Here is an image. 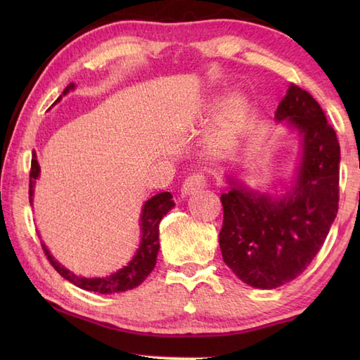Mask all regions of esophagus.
Wrapping results in <instances>:
<instances>
[{
    "mask_svg": "<svg viewBox=\"0 0 360 360\" xmlns=\"http://www.w3.org/2000/svg\"><path fill=\"white\" fill-rule=\"evenodd\" d=\"M205 187H207V179H205V176L202 173H193L184 181L181 192L182 195H192V193L200 192V190Z\"/></svg>",
    "mask_w": 360,
    "mask_h": 360,
    "instance_id": "obj_1",
    "label": "esophagus"
}]
</instances>
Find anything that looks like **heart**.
Masks as SVG:
<instances>
[{
    "label": "heart",
    "instance_id": "obj_1",
    "mask_svg": "<svg viewBox=\"0 0 360 360\" xmlns=\"http://www.w3.org/2000/svg\"><path fill=\"white\" fill-rule=\"evenodd\" d=\"M248 116V102L243 97H236L227 106L223 119L219 124L218 139H231L236 133L240 131L244 120Z\"/></svg>",
    "mask_w": 360,
    "mask_h": 360
}]
</instances>
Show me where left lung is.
<instances>
[{
	"label": "left lung",
	"mask_w": 360,
	"mask_h": 360,
	"mask_svg": "<svg viewBox=\"0 0 360 360\" xmlns=\"http://www.w3.org/2000/svg\"><path fill=\"white\" fill-rule=\"evenodd\" d=\"M275 119L286 120L303 139L295 187L278 200L241 187L221 195L224 263L241 281L262 289L278 288L307 269L339 209L340 145L322 106L290 85Z\"/></svg>",
	"instance_id": "left-lung-1"
}]
</instances>
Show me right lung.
Segmentation results:
<instances>
[{
	"mask_svg": "<svg viewBox=\"0 0 360 360\" xmlns=\"http://www.w3.org/2000/svg\"><path fill=\"white\" fill-rule=\"evenodd\" d=\"M72 88H74V83H71L70 86H66L63 91V96L66 93H70V89ZM60 98H62V96L57 98V102ZM38 174H40V165L37 162V156L34 151L32 162H30V173H29V201L30 202H32L34 184H35V179L38 178ZM172 198H173L172 193L162 192V193L155 195L151 200L145 202L142 217H141V227H142L141 246L137 249L131 262L128 263V266H125L124 269L117 271L116 274L108 275V277H103V278L77 277V275H74L72 272L65 269L63 266H60L56 259L52 258V255L49 254V250L46 249L44 244H41L44 255L48 257L53 269L62 275L63 278L71 281L72 285H75L80 289L93 290V292H98V294H114V292H124V290L139 286L141 283L148 277L150 272L153 271V267L156 264V257L159 252V223L160 219L164 218V215H167V212L173 209L174 202Z\"/></svg>",
	"mask_w": 360,
	"mask_h": 360,
	"instance_id": "right-lung-1",
	"label": "right lung"
}]
</instances>
